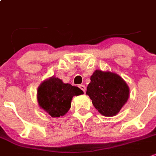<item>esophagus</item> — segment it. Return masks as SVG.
<instances>
[{"mask_svg":"<svg viewBox=\"0 0 156 156\" xmlns=\"http://www.w3.org/2000/svg\"><path fill=\"white\" fill-rule=\"evenodd\" d=\"M79 87H80V89L81 90H83V91L84 93L86 92V87L84 85H79Z\"/></svg>","mask_w":156,"mask_h":156,"instance_id":"obj_1","label":"esophagus"}]
</instances>
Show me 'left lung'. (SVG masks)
Instances as JSON below:
<instances>
[{"label": "left lung", "instance_id": "8db88e82", "mask_svg": "<svg viewBox=\"0 0 156 156\" xmlns=\"http://www.w3.org/2000/svg\"><path fill=\"white\" fill-rule=\"evenodd\" d=\"M87 94L104 116H114L129 97V88L118 74L96 70L90 77Z\"/></svg>", "mask_w": 156, "mask_h": 156}]
</instances>
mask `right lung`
I'll return each mask as SVG.
<instances>
[{
  "mask_svg": "<svg viewBox=\"0 0 156 156\" xmlns=\"http://www.w3.org/2000/svg\"><path fill=\"white\" fill-rule=\"evenodd\" d=\"M83 94L79 87L52 77L38 87V101L39 106L50 116L58 118L63 116L70 108L73 97Z\"/></svg>",
  "mask_w": 156,
  "mask_h": 156,
  "instance_id": "obj_1",
  "label": "right lung"
}]
</instances>
